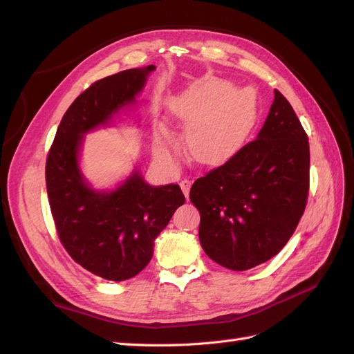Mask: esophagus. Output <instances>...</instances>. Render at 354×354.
I'll list each match as a JSON object with an SVG mask.
<instances>
[{
	"mask_svg": "<svg viewBox=\"0 0 354 354\" xmlns=\"http://www.w3.org/2000/svg\"><path fill=\"white\" fill-rule=\"evenodd\" d=\"M190 186H192V181H190V180H187V178H183V180L180 181V187H181V190H183V194H185V196H186V198L189 196Z\"/></svg>",
	"mask_w": 354,
	"mask_h": 354,
	"instance_id": "34e87169",
	"label": "esophagus"
}]
</instances>
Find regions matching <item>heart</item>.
<instances>
[{"mask_svg": "<svg viewBox=\"0 0 354 354\" xmlns=\"http://www.w3.org/2000/svg\"><path fill=\"white\" fill-rule=\"evenodd\" d=\"M230 91L226 81H214L192 103L187 121L196 122L187 133V149L198 162L209 164L232 152L254 121L255 104L246 91ZM160 155L167 143L158 145Z\"/></svg>", "mask_w": 354, "mask_h": 354, "instance_id": "1", "label": "heart"}]
</instances>
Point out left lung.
I'll list each match as a JSON object with an SVG mask.
<instances>
[{
    "instance_id": "obj_1",
    "label": "left lung",
    "mask_w": 354,
    "mask_h": 354,
    "mask_svg": "<svg viewBox=\"0 0 354 354\" xmlns=\"http://www.w3.org/2000/svg\"><path fill=\"white\" fill-rule=\"evenodd\" d=\"M310 187L308 137L281 91L255 140L198 178L199 241L212 261L248 270L270 260L295 232Z\"/></svg>"
}]
</instances>
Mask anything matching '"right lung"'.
Listing matches in <instances>:
<instances>
[{
	"mask_svg": "<svg viewBox=\"0 0 354 354\" xmlns=\"http://www.w3.org/2000/svg\"><path fill=\"white\" fill-rule=\"evenodd\" d=\"M153 69H127L91 84L63 115L47 156V195L59 239L75 263L106 281L140 273L156 236L186 201L178 185L155 187L137 171L112 192L93 190L78 167L82 136L133 102Z\"/></svg>",
	"mask_w": 354,
	"mask_h": 354,
	"instance_id": "1",
	"label": "right lung"
}]
</instances>
